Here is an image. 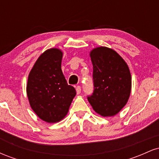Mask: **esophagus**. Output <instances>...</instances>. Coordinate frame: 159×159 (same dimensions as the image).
<instances>
[{
  "label": "esophagus",
  "mask_w": 159,
  "mask_h": 159,
  "mask_svg": "<svg viewBox=\"0 0 159 159\" xmlns=\"http://www.w3.org/2000/svg\"><path fill=\"white\" fill-rule=\"evenodd\" d=\"M75 90H76V93H77L78 95L81 93V87H80V86H77V87H76V88H75Z\"/></svg>",
  "instance_id": "esophagus-1"
}]
</instances>
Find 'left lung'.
<instances>
[{"mask_svg":"<svg viewBox=\"0 0 159 159\" xmlns=\"http://www.w3.org/2000/svg\"><path fill=\"white\" fill-rule=\"evenodd\" d=\"M94 91L87 98L95 112L104 117L117 114L132 90V75L126 62L114 49L105 46L90 51Z\"/></svg>","mask_w":159,"mask_h":159,"instance_id":"left-lung-1","label":"left lung"}]
</instances>
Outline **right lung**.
I'll list each match as a JSON object with an SVG mask.
<instances>
[{"label": "right lung", "instance_id": "add662e5", "mask_svg": "<svg viewBox=\"0 0 159 159\" xmlns=\"http://www.w3.org/2000/svg\"><path fill=\"white\" fill-rule=\"evenodd\" d=\"M63 52L53 48L45 51L28 75L27 96L34 113L43 121L54 123L66 116L76 95L68 85L61 69Z\"/></svg>", "mask_w": 159, "mask_h": 159}]
</instances>
